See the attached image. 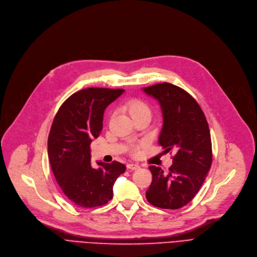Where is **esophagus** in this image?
I'll list each match as a JSON object with an SVG mask.
<instances>
[{
    "mask_svg": "<svg viewBox=\"0 0 257 257\" xmlns=\"http://www.w3.org/2000/svg\"><path fill=\"white\" fill-rule=\"evenodd\" d=\"M141 167L138 164H128L127 165V169L130 171H134V170H139Z\"/></svg>",
    "mask_w": 257,
    "mask_h": 257,
    "instance_id": "34e87169",
    "label": "esophagus"
}]
</instances>
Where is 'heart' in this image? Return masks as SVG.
Masks as SVG:
<instances>
[{
    "label": "heart",
    "mask_w": 257,
    "mask_h": 257,
    "mask_svg": "<svg viewBox=\"0 0 257 257\" xmlns=\"http://www.w3.org/2000/svg\"><path fill=\"white\" fill-rule=\"evenodd\" d=\"M125 108L127 109V111L129 112V114L131 115L132 118H136L140 115H144V114H151L150 111V107L148 106L147 103H145L144 101L138 100V99H132L129 100L126 105ZM134 153H138L139 152V147H136L133 150Z\"/></svg>",
    "instance_id": "obj_1"
}]
</instances>
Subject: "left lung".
Returning <instances> with one entry per match:
<instances>
[{"label": "left lung", "mask_w": 257, "mask_h": 257, "mask_svg": "<svg viewBox=\"0 0 257 257\" xmlns=\"http://www.w3.org/2000/svg\"><path fill=\"white\" fill-rule=\"evenodd\" d=\"M143 90L158 101L163 112L159 145L164 153L175 152L168 172L149 167L153 178L146 198L156 207L178 209L196 196L210 169L209 127L197 101L182 88L165 82Z\"/></svg>", "instance_id": "left-lung-1"}]
</instances>
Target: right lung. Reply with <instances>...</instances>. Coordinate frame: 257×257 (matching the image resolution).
<instances>
[{
  "instance_id": "add662e5",
  "label": "right lung",
  "mask_w": 257,
  "mask_h": 257,
  "mask_svg": "<svg viewBox=\"0 0 257 257\" xmlns=\"http://www.w3.org/2000/svg\"><path fill=\"white\" fill-rule=\"evenodd\" d=\"M124 89L90 87L67 99L54 117L48 139L51 169L63 194L84 208L104 205L112 199L116 178L126 166L113 161L90 163V144L100 136L106 107Z\"/></svg>"
}]
</instances>
